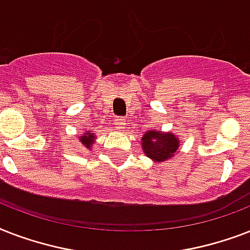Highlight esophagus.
Masks as SVG:
<instances>
[{
  "mask_svg": "<svg viewBox=\"0 0 250 250\" xmlns=\"http://www.w3.org/2000/svg\"><path fill=\"white\" fill-rule=\"evenodd\" d=\"M114 125H117L118 129L125 128V119L123 117H115L114 118Z\"/></svg>",
  "mask_w": 250,
  "mask_h": 250,
  "instance_id": "1",
  "label": "esophagus"
}]
</instances>
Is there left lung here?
Segmentation results:
<instances>
[{"label":"left lung","instance_id":"1","mask_svg":"<svg viewBox=\"0 0 250 250\" xmlns=\"http://www.w3.org/2000/svg\"><path fill=\"white\" fill-rule=\"evenodd\" d=\"M141 140L145 154L157 162L171 158L179 148V141L174 135L162 133L161 131H149Z\"/></svg>","mask_w":250,"mask_h":250}]
</instances>
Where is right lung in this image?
I'll use <instances>...</instances> for the list:
<instances>
[{
    "label": "right lung",
    "mask_w": 250,
    "mask_h": 250,
    "mask_svg": "<svg viewBox=\"0 0 250 250\" xmlns=\"http://www.w3.org/2000/svg\"><path fill=\"white\" fill-rule=\"evenodd\" d=\"M93 141H94L93 133L86 132V133H84V136H80V143H82V144H83L84 146L88 149L90 148V145L93 144Z\"/></svg>",
    "instance_id": "1"
}]
</instances>
